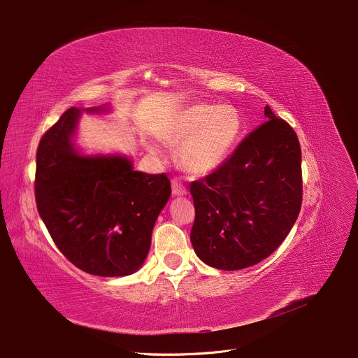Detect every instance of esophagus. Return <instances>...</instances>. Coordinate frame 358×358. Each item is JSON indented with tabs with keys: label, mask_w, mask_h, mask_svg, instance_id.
<instances>
[{
	"label": "esophagus",
	"mask_w": 358,
	"mask_h": 358,
	"mask_svg": "<svg viewBox=\"0 0 358 358\" xmlns=\"http://www.w3.org/2000/svg\"><path fill=\"white\" fill-rule=\"evenodd\" d=\"M173 194L174 196H184V194H187V190H185V187L184 185L177 180V178H174L173 180Z\"/></svg>",
	"instance_id": "1"
}]
</instances>
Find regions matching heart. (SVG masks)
Listing matches in <instances>:
<instances>
[{
  "instance_id": "heart-1",
  "label": "heart",
  "mask_w": 358,
  "mask_h": 358,
  "mask_svg": "<svg viewBox=\"0 0 358 358\" xmlns=\"http://www.w3.org/2000/svg\"><path fill=\"white\" fill-rule=\"evenodd\" d=\"M243 122L238 111L229 105L192 103L181 108L159 136L169 145H180L184 166L194 174H208L225 162L240 141ZM152 152H159L150 145Z\"/></svg>"
}]
</instances>
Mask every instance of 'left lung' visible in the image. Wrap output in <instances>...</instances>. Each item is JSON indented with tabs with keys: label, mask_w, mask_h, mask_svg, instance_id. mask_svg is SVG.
<instances>
[{
	"label": "left lung",
	"mask_w": 358,
	"mask_h": 358,
	"mask_svg": "<svg viewBox=\"0 0 358 358\" xmlns=\"http://www.w3.org/2000/svg\"><path fill=\"white\" fill-rule=\"evenodd\" d=\"M268 121L215 173L190 184L197 257L221 271L253 266L289 234L301 208V149L289 124L265 106Z\"/></svg>",
	"instance_id": "8db88e82"
}]
</instances>
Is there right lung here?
I'll list each match as a JSON object with an SVG mask.
<instances>
[{"label": "right lung", "instance_id": "add662e5", "mask_svg": "<svg viewBox=\"0 0 358 358\" xmlns=\"http://www.w3.org/2000/svg\"><path fill=\"white\" fill-rule=\"evenodd\" d=\"M83 113L102 115L111 106L70 108L42 136L36 152L38 212L74 266L105 278L127 276L148 257L171 182L165 174L134 171L127 155L83 153L76 145Z\"/></svg>", "mask_w": 358, "mask_h": 358}]
</instances>
